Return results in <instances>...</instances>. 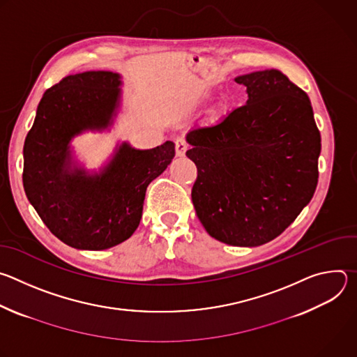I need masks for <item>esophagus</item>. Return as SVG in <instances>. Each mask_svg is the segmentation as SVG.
Instances as JSON below:
<instances>
[{"mask_svg": "<svg viewBox=\"0 0 357 357\" xmlns=\"http://www.w3.org/2000/svg\"><path fill=\"white\" fill-rule=\"evenodd\" d=\"M188 149V142L185 141V138L179 137L175 139V151H176V155L178 157H183L185 152Z\"/></svg>", "mask_w": 357, "mask_h": 357, "instance_id": "1", "label": "esophagus"}]
</instances>
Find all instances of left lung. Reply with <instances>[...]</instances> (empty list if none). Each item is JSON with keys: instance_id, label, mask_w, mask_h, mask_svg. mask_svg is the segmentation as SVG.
I'll return each mask as SVG.
<instances>
[{"instance_id": "obj_1", "label": "left lung", "mask_w": 357, "mask_h": 357, "mask_svg": "<svg viewBox=\"0 0 357 357\" xmlns=\"http://www.w3.org/2000/svg\"><path fill=\"white\" fill-rule=\"evenodd\" d=\"M247 105L186 135L196 215L216 240L256 247L280 236L318 185L321 134L310 97L280 70L236 77Z\"/></svg>"}]
</instances>
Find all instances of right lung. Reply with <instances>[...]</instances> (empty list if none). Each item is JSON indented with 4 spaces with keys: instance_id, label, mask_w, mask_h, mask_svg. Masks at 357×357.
Returning a JSON list of instances; mask_svg holds the SVG:
<instances>
[{
    "instance_id": "obj_1",
    "label": "right lung",
    "mask_w": 357,
    "mask_h": 357,
    "mask_svg": "<svg viewBox=\"0 0 357 357\" xmlns=\"http://www.w3.org/2000/svg\"><path fill=\"white\" fill-rule=\"evenodd\" d=\"M119 86L120 76L105 70L63 77L45 91L25 138L26 197L50 233L75 248L105 250L131 237L142 216L146 186L175 157L172 141L145 151L123 144L101 175L69 169V141L110 124Z\"/></svg>"
}]
</instances>
